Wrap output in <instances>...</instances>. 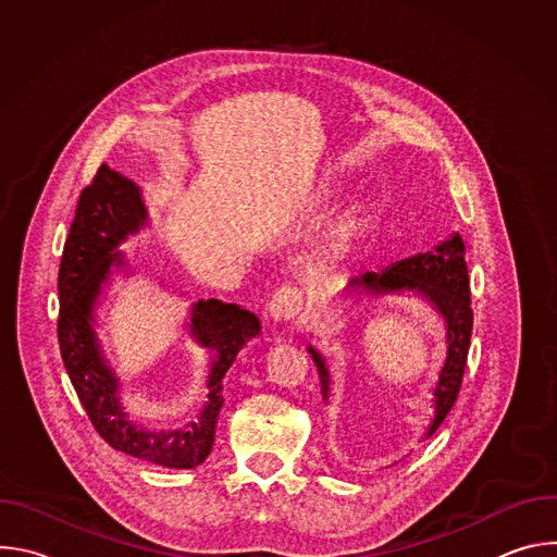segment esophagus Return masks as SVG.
Returning <instances> with one entry per match:
<instances>
[{"instance_id": "1", "label": "esophagus", "mask_w": 557, "mask_h": 557, "mask_svg": "<svg viewBox=\"0 0 557 557\" xmlns=\"http://www.w3.org/2000/svg\"><path fill=\"white\" fill-rule=\"evenodd\" d=\"M301 293L297 288H290V286H282L273 293L271 301H269V314L273 322H280V324H286V322H293L295 317L299 314L301 310Z\"/></svg>"}]
</instances>
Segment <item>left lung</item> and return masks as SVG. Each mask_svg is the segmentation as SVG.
Instances as JSON below:
<instances>
[{
    "label": "left lung",
    "mask_w": 557,
    "mask_h": 557,
    "mask_svg": "<svg viewBox=\"0 0 557 557\" xmlns=\"http://www.w3.org/2000/svg\"><path fill=\"white\" fill-rule=\"evenodd\" d=\"M417 293L432 304V308L443 317L445 322V339H447V357L438 372V381L434 387V419L428 428L425 438H430L438 425L445 421L449 410L456 404L460 392L467 350L471 339L473 312L469 299V275L465 262V243L458 233H451L445 243L434 247V251L419 253L387 267L381 273H363L352 277L344 293L359 297H383L392 293ZM312 361L320 372V385L324 401L331 396V374L314 348H308Z\"/></svg>",
    "instance_id": "obj_1"
}]
</instances>
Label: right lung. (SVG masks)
<instances>
[{"mask_svg":"<svg viewBox=\"0 0 557 557\" xmlns=\"http://www.w3.org/2000/svg\"><path fill=\"white\" fill-rule=\"evenodd\" d=\"M147 224L140 189L101 165L76 202L74 220L63 245L59 267V322L61 359L88 412L95 430L108 445L134 458L170 469L198 467L213 447L215 423L222 408V379L231 363L253 337L260 320L235 304L200 299L191 308V337L213 352L202 412L176 430H149L134 423L119 399V379L108 366L95 333V306L108 282L110 267H123L116 251L127 235Z\"/></svg>","mask_w":557,"mask_h":557,"instance_id":"obj_1","label":"right lung"}]
</instances>
